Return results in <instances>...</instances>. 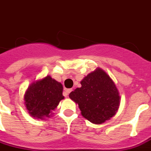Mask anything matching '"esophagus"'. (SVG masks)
Returning a JSON list of instances; mask_svg holds the SVG:
<instances>
[{
    "mask_svg": "<svg viewBox=\"0 0 151 151\" xmlns=\"http://www.w3.org/2000/svg\"><path fill=\"white\" fill-rule=\"evenodd\" d=\"M64 91H65V94H66V95H67H67H68L70 94V92L71 91L72 89H67V88H65Z\"/></svg>",
    "mask_w": 151,
    "mask_h": 151,
    "instance_id": "1",
    "label": "esophagus"
}]
</instances>
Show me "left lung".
<instances>
[{"label": "left lung", "mask_w": 151, "mask_h": 151, "mask_svg": "<svg viewBox=\"0 0 151 151\" xmlns=\"http://www.w3.org/2000/svg\"><path fill=\"white\" fill-rule=\"evenodd\" d=\"M81 87L70 93L82 116L94 124H102L118 111L120 96L118 88L105 70L97 67L81 81Z\"/></svg>", "instance_id": "8db88e82"}]
</instances>
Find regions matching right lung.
<instances>
[{
    "mask_svg": "<svg viewBox=\"0 0 151 151\" xmlns=\"http://www.w3.org/2000/svg\"><path fill=\"white\" fill-rule=\"evenodd\" d=\"M63 85L50 76L34 81L29 85L24 95V106L32 117L46 120L53 112L63 95Z\"/></svg>",
    "mask_w": 151,
    "mask_h": 151,
    "instance_id": "add662e5",
    "label": "right lung"
}]
</instances>
